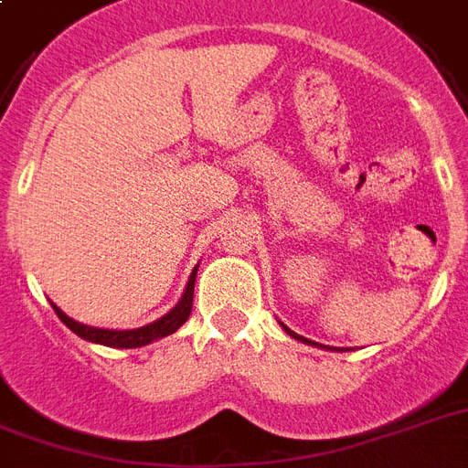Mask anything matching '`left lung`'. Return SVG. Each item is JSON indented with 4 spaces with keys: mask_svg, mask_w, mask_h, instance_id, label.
I'll list each match as a JSON object with an SVG mask.
<instances>
[{
    "mask_svg": "<svg viewBox=\"0 0 468 468\" xmlns=\"http://www.w3.org/2000/svg\"><path fill=\"white\" fill-rule=\"evenodd\" d=\"M279 325L284 327V330H286V335H292L293 340H299V342H306V345H315V347H318V342H313V340H306V337H303V335H296V333H293V330H289V327H286V325H284V323H279Z\"/></svg>",
    "mask_w": 468,
    "mask_h": 468,
    "instance_id": "1",
    "label": "left lung"
}]
</instances>
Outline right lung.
Segmentation results:
<instances>
[{
  "instance_id": "right-lung-1",
  "label": "right lung",
  "mask_w": 468,
  "mask_h": 468,
  "mask_svg": "<svg viewBox=\"0 0 468 468\" xmlns=\"http://www.w3.org/2000/svg\"><path fill=\"white\" fill-rule=\"evenodd\" d=\"M197 270L191 271L189 282H186V289H184L182 299L169 313H165L162 318H157L155 323H148V325L135 327V330H106V327H91L84 325V323H77L69 315L60 311V308L53 306V311L58 313V318L65 323V325L72 330L75 335H80L82 340L87 342H97V345H106V347H116V349H131V347H143V345H150V342L160 340V337H167V335L176 333L179 327L186 323L191 313V301H194V282H197Z\"/></svg>"
}]
</instances>
